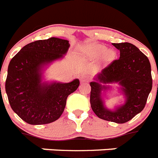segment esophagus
I'll return each instance as SVG.
<instances>
[{"instance_id":"34e87169","label":"esophagus","mask_w":158,"mask_h":158,"mask_svg":"<svg viewBox=\"0 0 158 158\" xmlns=\"http://www.w3.org/2000/svg\"><path fill=\"white\" fill-rule=\"evenodd\" d=\"M90 80L89 76L87 75H83L81 77V83H88Z\"/></svg>"}]
</instances>
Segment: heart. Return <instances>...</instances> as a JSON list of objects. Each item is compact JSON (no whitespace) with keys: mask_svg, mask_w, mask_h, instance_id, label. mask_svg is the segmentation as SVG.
Returning <instances> with one entry per match:
<instances>
[{"mask_svg":"<svg viewBox=\"0 0 158 158\" xmlns=\"http://www.w3.org/2000/svg\"><path fill=\"white\" fill-rule=\"evenodd\" d=\"M106 50H107L106 47L102 46V45H98V46H94V47L91 48V51H93L96 55H103L106 52ZM107 55H108V58H112L113 57V53L111 51H108Z\"/></svg>","mask_w":158,"mask_h":158,"instance_id":"heart-1","label":"heart"}]
</instances>
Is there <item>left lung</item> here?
<instances>
[{"mask_svg": "<svg viewBox=\"0 0 158 158\" xmlns=\"http://www.w3.org/2000/svg\"><path fill=\"white\" fill-rule=\"evenodd\" d=\"M120 50V58L102 70L89 83L90 106L99 118L116 123L129 122L143 110L152 86L151 65L144 54L133 44L113 43ZM108 83H118L126 97L123 106L111 111L104 107L101 92L108 89Z\"/></svg>", "mask_w": 158, "mask_h": 158, "instance_id": "obj_1", "label": "left lung"}]
</instances>
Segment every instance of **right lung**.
Here are the masks:
<instances>
[{"mask_svg": "<svg viewBox=\"0 0 158 158\" xmlns=\"http://www.w3.org/2000/svg\"><path fill=\"white\" fill-rule=\"evenodd\" d=\"M69 46V41L57 37L38 40L23 46L10 62L6 81L9 103L28 124H48L59 119L68 96L80 85L78 79L69 83L41 81L44 66L62 59Z\"/></svg>", "mask_w": 158, "mask_h": 158, "instance_id": "1", "label": "right lung"}]
</instances>
